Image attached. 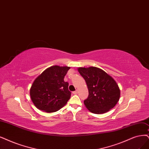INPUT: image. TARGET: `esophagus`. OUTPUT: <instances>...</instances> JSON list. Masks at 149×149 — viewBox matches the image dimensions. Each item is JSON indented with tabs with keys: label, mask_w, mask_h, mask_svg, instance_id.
Returning a JSON list of instances; mask_svg holds the SVG:
<instances>
[{
	"label": "esophagus",
	"mask_w": 149,
	"mask_h": 149,
	"mask_svg": "<svg viewBox=\"0 0 149 149\" xmlns=\"http://www.w3.org/2000/svg\"><path fill=\"white\" fill-rule=\"evenodd\" d=\"M78 93H79V90H76V91H75L73 92V94L77 95V94H78Z\"/></svg>",
	"instance_id": "34e87169"
}]
</instances>
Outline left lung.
Returning <instances> with one entry per match:
<instances>
[{
    "instance_id": "8db88e82",
    "label": "left lung",
    "mask_w": 149,
    "mask_h": 149,
    "mask_svg": "<svg viewBox=\"0 0 149 149\" xmlns=\"http://www.w3.org/2000/svg\"><path fill=\"white\" fill-rule=\"evenodd\" d=\"M78 71L87 85L89 95L85 107L93 113H106L113 108L120 97V90L112 77L96 67L79 68Z\"/></svg>"
}]
</instances>
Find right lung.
<instances>
[{"label": "right lung", "instance_id": "right-lung-1", "mask_svg": "<svg viewBox=\"0 0 149 149\" xmlns=\"http://www.w3.org/2000/svg\"><path fill=\"white\" fill-rule=\"evenodd\" d=\"M69 69L68 66L53 65L35 79L30 88V96L38 109L54 112L67 104L71 93L64 78Z\"/></svg>", "mask_w": 149, "mask_h": 149}]
</instances>
